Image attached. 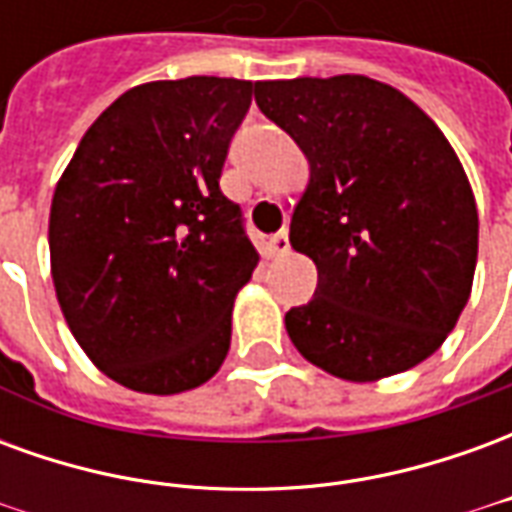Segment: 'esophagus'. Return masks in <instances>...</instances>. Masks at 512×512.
Segmentation results:
<instances>
[{
    "mask_svg": "<svg viewBox=\"0 0 512 512\" xmlns=\"http://www.w3.org/2000/svg\"><path fill=\"white\" fill-rule=\"evenodd\" d=\"M268 246H271V252L277 257L288 255L290 252V238H288V230H279L277 235H271V241H268Z\"/></svg>",
    "mask_w": 512,
    "mask_h": 512,
    "instance_id": "1",
    "label": "esophagus"
}]
</instances>
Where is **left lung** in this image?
<instances>
[{
    "mask_svg": "<svg viewBox=\"0 0 512 512\" xmlns=\"http://www.w3.org/2000/svg\"><path fill=\"white\" fill-rule=\"evenodd\" d=\"M255 101L310 161L290 246L318 288L285 315L293 345L356 384L425 362L477 266V205L447 136L400 90L354 73L257 82Z\"/></svg>",
    "mask_w": 512,
    "mask_h": 512,
    "instance_id": "obj_1",
    "label": "left lung"
}]
</instances>
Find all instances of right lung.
I'll list each match as a JSON object with an SVG mask.
<instances>
[{
    "label": "right lung",
    "instance_id": "1",
    "mask_svg": "<svg viewBox=\"0 0 512 512\" xmlns=\"http://www.w3.org/2000/svg\"><path fill=\"white\" fill-rule=\"evenodd\" d=\"M255 84L219 76L131 87L87 128L54 189L51 279L104 376L178 395L216 376L257 249L219 189Z\"/></svg>",
    "mask_w": 512,
    "mask_h": 512
}]
</instances>
